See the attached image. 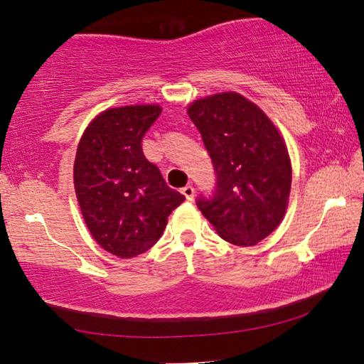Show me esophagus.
Here are the masks:
<instances>
[{
  "mask_svg": "<svg viewBox=\"0 0 364 364\" xmlns=\"http://www.w3.org/2000/svg\"><path fill=\"white\" fill-rule=\"evenodd\" d=\"M181 193H183V196H184V197H186L188 200H193V199H194V193H196V189H194L193 184H188V186H184V188L181 189Z\"/></svg>",
  "mask_w": 364,
  "mask_h": 364,
  "instance_id": "obj_1",
  "label": "esophagus"
}]
</instances>
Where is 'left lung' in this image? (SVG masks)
I'll list each match as a JSON object with an SVG mask.
<instances>
[{
  "instance_id": "obj_1",
  "label": "left lung",
  "mask_w": 364,
  "mask_h": 364,
  "mask_svg": "<svg viewBox=\"0 0 364 364\" xmlns=\"http://www.w3.org/2000/svg\"><path fill=\"white\" fill-rule=\"evenodd\" d=\"M188 115L212 159L217 183L196 204L225 241L255 245L287 208L292 168L287 147L260 107L237 93L194 101Z\"/></svg>"
}]
</instances>
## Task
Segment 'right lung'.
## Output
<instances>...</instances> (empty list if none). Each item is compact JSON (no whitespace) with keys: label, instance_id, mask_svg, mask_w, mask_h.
Listing matches in <instances>:
<instances>
[{"label":"right lung","instance_id":"add662e5","mask_svg":"<svg viewBox=\"0 0 364 364\" xmlns=\"http://www.w3.org/2000/svg\"><path fill=\"white\" fill-rule=\"evenodd\" d=\"M160 112L159 106L109 109L90 123L77 149L73 183L85 223L104 250L122 258L149 250L184 200L141 146Z\"/></svg>","mask_w":364,"mask_h":364}]
</instances>
